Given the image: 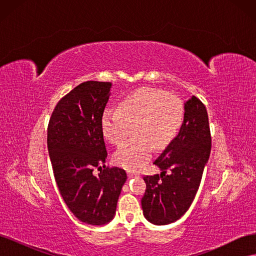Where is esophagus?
<instances>
[{"label": "esophagus", "mask_w": 256, "mask_h": 256, "mask_svg": "<svg viewBox=\"0 0 256 256\" xmlns=\"http://www.w3.org/2000/svg\"><path fill=\"white\" fill-rule=\"evenodd\" d=\"M127 175H128V177H129V178L138 177V174H136V173H134V172H130V171L127 173Z\"/></svg>", "instance_id": "obj_1"}]
</instances>
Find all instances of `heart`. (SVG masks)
Returning a JSON list of instances; mask_svg holds the SVG:
<instances>
[{
  "mask_svg": "<svg viewBox=\"0 0 256 256\" xmlns=\"http://www.w3.org/2000/svg\"><path fill=\"white\" fill-rule=\"evenodd\" d=\"M184 115L180 98L150 88H140L126 97L120 109H106L102 118V128L110 143H122L131 127H134L136 138L115 150V164L128 171L141 170L150 160L154 145L164 148L172 142L182 126Z\"/></svg>",
  "mask_w": 256,
  "mask_h": 256,
  "instance_id": "heart-1",
  "label": "heart"
}]
</instances>
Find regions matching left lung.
<instances>
[{
	"mask_svg": "<svg viewBox=\"0 0 256 256\" xmlns=\"http://www.w3.org/2000/svg\"><path fill=\"white\" fill-rule=\"evenodd\" d=\"M210 150L206 108L192 96L184 102L180 132L154 161L161 174L144 177L146 190L141 204L147 220L156 226H166L186 214L198 190ZM168 169L172 171L168 176Z\"/></svg>",
	"mask_w": 256,
	"mask_h": 256,
	"instance_id": "8db88e82",
	"label": "left lung"
}]
</instances>
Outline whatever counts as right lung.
<instances>
[{
	"label": "right lung",
	"mask_w": 256,
	"mask_h": 256,
	"mask_svg": "<svg viewBox=\"0 0 256 256\" xmlns=\"http://www.w3.org/2000/svg\"><path fill=\"white\" fill-rule=\"evenodd\" d=\"M111 86V82L79 84L58 102L48 125V150L60 196L76 218L90 226L114 218L127 180L122 168L104 164L102 118ZM94 168L100 170L98 176Z\"/></svg>",
	"instance_id": "right-lung-1"
}]
</instances>
